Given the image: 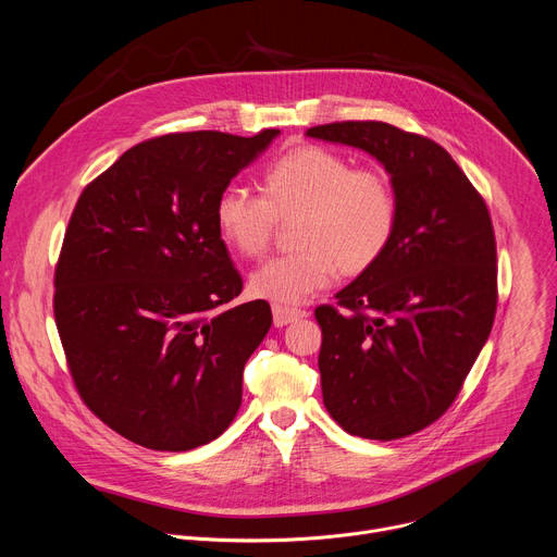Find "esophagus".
<instances>
[{
	"instance_id": "1",
	"label": "esophagus",
	"mask_w": 557,
	"mask_h": 557,
	"mask_svg": "<svg viewBox=\"0 0 557 557\" xmlns=\"http://www.w3.org/2000/svg\"><path fill=\"white\" fill-rule=\"evenodd\" d=\"M301 317H308V312L301 310V308L273 304V324H275L277 329H280V326H286V324H293V322L301 320Z\"/></svg>"
}]
</instances>
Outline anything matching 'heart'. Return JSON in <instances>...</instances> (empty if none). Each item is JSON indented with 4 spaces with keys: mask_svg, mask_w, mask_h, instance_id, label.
Listing matches in <instances>:
<instances>
[{
    "mask_svg": "<svg viewBox=\"0 0 557 557\" xmlns=\"http://www.w3.org/2000/svg\"><path fill=\"white\" fill-rule=\"evenodd\" d=\"M262 196L226 187L215 198V228L226 247L262 258L282 222L297 220L295 256L273 258L251 275V293L275 304H297L344 275L370 271L392 247L399 196L387 174L355 168L344 153L299 145L264 170Z\"/></svg>",
    "mask_w": 557,
    "mask_h": 557,
    "instance_id": "1",
    "label": "heart"
}]
</instances>
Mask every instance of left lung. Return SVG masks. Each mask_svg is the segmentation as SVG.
<instances>
[{
	"label": "left lung",
	"mask_w": 557,
	"mask_h": 557,
	"mask_svg": "<svg viewBox=\"0 0 557 557\" xmlns=\"http://www.w3.org/2000/svg\"><path fill=\"white\" fill-rule=\"evenodd\" d=\"M392 176L399 226L387 253L314 308L329 414L352 436L394 441L438 421L496 317V235L485 198L447 149L381 121L317 125Z\"/></svg>",
	"instance_id": "8db88e82"
}]
</instances>
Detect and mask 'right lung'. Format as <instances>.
Wrapping results in <instances>:
<instances>
[{"instance_id": "obj_1", "label": "right lung", "mask_w": 557, "mask_h": 557, "mask_svg": "<svg viewBox=\"0 0 557 557\" xmlns=\"http://www.w3.org/2000/svg\"><path fill=\"white\" fill-rule=\"evenodd\" d=\"M256 136L174 132L129 147L78 196L54 269V322L84 404L127 441L187 451L243 404V370L271 329L243 293L215 198L269 147Z\"/></svg>"}]
</instances>
